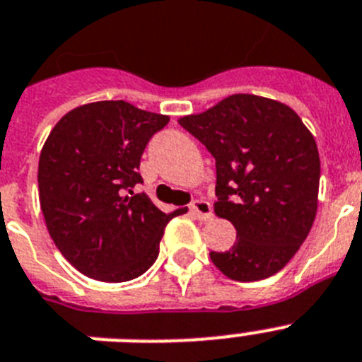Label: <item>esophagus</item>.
Here are the masks:
<instances>
[{
  "instance_id": "obj_1",
  "label": "esophagus",
  "mask_w": 362,
  "mask_h": 362,
  "mask_svg": "<svg viewBox=\"0 0 362 362\" xmlns=\"http://www.w3.org/2000/svg\"><path fill=\"white\" fill-rule=\"evenodd\" d=\"M190 214L197 219L209 221V219H212L211 203L205 202V199H194V202L190 203Z\"/></svg>"
}]
</instances>
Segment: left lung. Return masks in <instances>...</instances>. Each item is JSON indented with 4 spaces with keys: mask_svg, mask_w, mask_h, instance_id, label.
<instances>
[{
    "mask_svg": "<svg viewBox=\"0 0 362 362\" xmlns=\"http://www.w3.org/2000/svg\"><path fill=\"white\" fill-rule=\"evenodd\" d=\"M216 159L214 212L236 242L211 252L238 282L273 276L291 260L317 214L320 159L300 117L282 102L233 95L199 115L179 119Z\"/></svg>",
    "mask_w": 362,
    "mask_h": 362,
    "instance_id": "left-lung-1",
    "label": "left lung"
}]
</instances>
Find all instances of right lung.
<instances>
[{"label": "right lung", "instance_id": "obj_1", "mask_svg": "<svg viewBox=\"0 0 362 362\" xmlns=\"http://www.w3.org/2000/svg\"><path fill=\"white\" fill-rule=\"evenodd\" d=\"M168 117L124 100H102L58 120L40 153V205L58 251L82 274L128 282L159 255L165 214L144 192L139 174L148 141Z\"/></svg>", "mask_w": 362, "mask_h": 362}]
</instances>
